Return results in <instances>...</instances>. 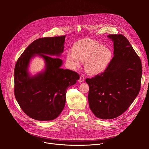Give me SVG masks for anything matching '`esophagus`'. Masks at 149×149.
<instances>
[{
    "label": "esophagus",
    "mask_w": 149,
    "mask_h": 149,
    "mask_svg": "<svg viewBox=\"0 0 149 149\" xmlns=\"http://www.w3.org/2000/svg\"><path fill=\"white\" fill-rule=\"evenodd\" d=\"M84 79H85V77L84 75H81L79 77V82H84Z\"/></svg>",
    "instance_id": "34e87169"
}]
</instances>
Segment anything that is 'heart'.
I'll use <instances>...</instances> for the list:
<instances>
[{"label": "heart", "mask_w": 149, "mask_h": 149, "mask_svg": "<svg viewBox=\"0 0 149 149\" xmlns=\"http://www.w3.org/2000/svg\"><path fill=\"white\" fill-rule=\"evenodd\" d=\"M111 57L110 50L93 40H81L72 47V52L67 54V59L74 67L80 65L79 60L85 62L84 68L90 75L102 73L107 68Z\"/></svg>", "instance_id": "b5f03b06"}]
</instances>
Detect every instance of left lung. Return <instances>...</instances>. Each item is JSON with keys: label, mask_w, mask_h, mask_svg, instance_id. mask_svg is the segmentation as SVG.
I'll return each mask as SVG.
<instances>
[{"label": "left lung", "mask_w": 149, "mask_h": 149, "mask_svg": "<svg viewBox=\"0 0 149 149\" xmlns=\"http://www.w3.org/2000/svg\"><path fill=\"white\" fill-rule=\"evenodd\" d=\"M114 44V56L104 72L87 78L88 100L94 114L113 119L124 113L139 93L141 62L124 35H109Z\"/></svg>", "instance_id": "obj_1"}]
</instances>
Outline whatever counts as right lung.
<instances>
[{"mask_svg": "<svg viewBox=\"0 0 149 149\" xmlns=\"http://www.w3.org/2000/svg\"><path fill=\"white\" fill-rule=\"evenodd\" d=\"M65 36L42 38L34 40L17 59L14 71V93L17 102L29 117L39 121L52 120L65 107L68 87L79 78L75 71L61 68ZM44 58V72L31 76L28 72L31 59Z\"/></svg>", "mask_w": 149, "mask_h": 149, "instance_id": "right-lung-1", "label": "right lung"}]
</instances>
